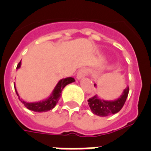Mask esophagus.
Listing matches in <instances>:
<instances>
[{
	"mask_svg": "<svg viewBox=\"0 0 151 151\" xmlns=\"http://www.w3.org/2000/svg\"><path fill=\"white\" fill-rule=\"evenodd\" d=\"M88 73H89L88 68H81L80 70H78V72L77 73L76 78L77 79H78V80H80V79H82V78H85V77L87 75H88Z\"/></svg>",
	"mask_w": 151,
	"mask_h": 151,
	"instance_id": "1",
	"label": "esophagus"
}]
</instances>
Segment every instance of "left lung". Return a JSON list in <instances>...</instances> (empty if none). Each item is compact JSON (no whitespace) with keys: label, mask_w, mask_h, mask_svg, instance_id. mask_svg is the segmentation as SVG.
I'll return each instance as SVG.
<instances>
[{"label":"left lung","mask_w":151,"mask_h":151,"mask_svg":"<svg viewBox=\"0 0 151 151\" xmlns=\"http://www.w3.org/2000/svg\"><path fill=\"white\" fill-rule=\"evenodd\" d=\"M94 86L96 87V84H94ZM128 93L129 86L123 89L122 95L118 99L114 100H105L101 99L97 95H95L88 99V103L93 114L99 116H107L118 113L123 108L128 96Z\"/></svg>","instance_id":"1"}]
</instances>
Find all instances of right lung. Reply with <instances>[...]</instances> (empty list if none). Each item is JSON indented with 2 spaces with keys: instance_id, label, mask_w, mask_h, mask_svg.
Segmentation results:
<instances>
[{
  "instance_id": "add662e5",
  "label": "right lung",
  "mask_w": 151,
  "mask_h": 151,
  "mask_svg": "<svg viewBox=\"0 0 151 151\" xmlns=\"http://www.w3.org/2000/svg\"><path fill=\"white\" fill-rule=\"evenodd\" d=\"M22 65V61L18 63L17 66V69L21 68ZM75 79L73 77H67V78H62L61 80L58 81V83L55 86L53 91H52V94L45 99L43 100L38 101V102H34V103H29L27 101L24 100L19 96V94L17 93V89H16L15 84H14V89L17 93L18 99L24 104V106L27 108V109L32 110L34 112H37V113H42V112H47L48 110H51L54 108L58 103V100L60 99L61 96H62V92L65 87L67 85L70 84L72 83H74Z\"/></svg>"
}]
</instances>
